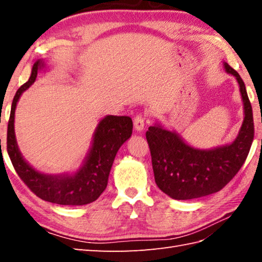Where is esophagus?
I'll return each mask as SVG.
<instances>
[{
  "mask_svg": "<svg viewBox=\"0 0 262 262\" xmlns=\"http://www.w3.org/2000/svg\"><path fill=\"white\" fill-rule=\"evenodd\" d=\"M144 121H145V116L142 115V114H138L134 118V128H135V130L141 132V130L144 129V126H145V124H144Z\"/></svg>",
  "mask_w": 262,
  "mask_h": 262,
  "instance_id": "obj_1",
  "label": "esophagus"
}]
</instances>
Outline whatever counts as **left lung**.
Wrapping results in <instances>:
<instances>
[{
    "mask_svg": "<svg viewBox=\"0 0 262 262\" xmlns=\"http://www.w3.org/2000/svg\"><path fill=\"white\" fill-rule=\"evenodd\" d=\"M224 66L238 82L246 115L241 130L231 145L203 151L189 146L179 135L161 126H151L146 132L155 182L172 199H193L220 191L248 158L254 136L251 102L241 76L227 63Z\"/></svg>",
    "mask_w": 262,
    "mask_h": 262,
    "instance_id": "obj_1",
    "label": "left lung"
}]
</instances>
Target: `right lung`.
<instances>
[{
    "label": "right lung",
    "mask_w": 262,
    "mask_h": 262,
    "mask_svg": "<svg viewBox=\"0 0 262 262\" xmlns=\"http://www.w3.org/2000/svg\"><path fill=\"white\" fill-rule=\"evenodd\" d=\"M41 63L32 66L31 76L22 84L12 101L8 122L7 149L11 162L20 179L42 200L58 204L80 206L97 200L107 187L110 169L119 147L133 133V121L128 116H107L100 121L93 137L91 151L84 165L73 176H46L32 169L22 159L14 136V111L21 93L35 82Z\"/></svg>",
    "instance_id": "right-lung-1"
}]
</instances>
